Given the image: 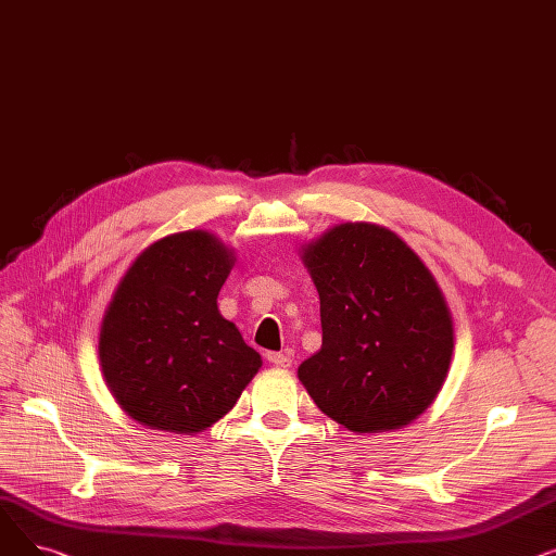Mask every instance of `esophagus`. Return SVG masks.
<instances>
[{
	"label": "esophagus",
	"instance_id": "obj_1",
	"mask_svg": "<svg viewBox=\"0 0 556 556\" xmlns=\"http://www.w3.org/2000/svg\"><path fill=\"white\" fill-rule=\"evenodd\" d=\"M266 358H268V363H273L275 367H290V356L288 354H281V352H268L266 354Z\"/></svg>",
	"mask_w": 556,
	"mask_h": 556
}]
</instances>
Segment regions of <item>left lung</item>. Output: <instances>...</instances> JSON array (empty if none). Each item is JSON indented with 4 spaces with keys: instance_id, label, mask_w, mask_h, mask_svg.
I'll list each match as a JSON object with an SVG mask.
<instances>
[{
    "instance_id": "left-lung-1",
    "label": "left lung",
    "mask_w": 556,
    "mask_h": 556,
    "mask_svg": "<svg viewBox=\"0 0 556 556\" xmlns=\"http://www.w3.org/2000/svg\"><path fill=\"white\" fill-rule=\"evenodd\" d=\"M302 261L323 319V346L298 369L315 405L352 432L415 421L453 356V317L424 261L371 223L331 227Z\"/></svg>"
}]
</instances>
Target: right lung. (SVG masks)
Masks as SVG:
<instances>
[{
    "instance_id": "obj_1",
    "label": "right lung",
    "mask_w": 556,
    "mask_h": 556,
    "mask_svg": "<svg viewBox=\"0 0 556 556\" xmlns=\"http://www.w3.org/2000/svg\"><path fill=\"white\" fill-rule=\"evenodd\" d=\"M233 252L191 229L146 248L105 308L99 361L135 421L175 434L207 430L239 401L261 356L218 311Z\"/></svg>"
}]
</instances>
